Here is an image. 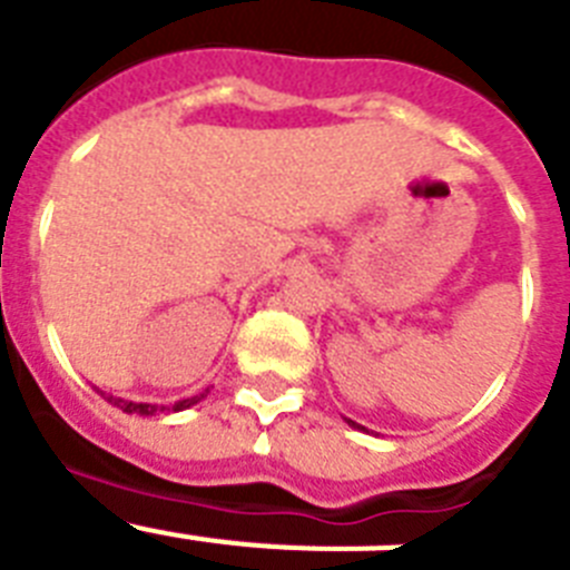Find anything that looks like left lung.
<instances>
[{
	"label": "left lung",
	"instance_id": "1",
	"mask_svg": "<svg viewBox=\"0 0 570 570\" xmlns=\"http://www.w3.org/2000/svg\"><path fill=\"white\" fill-rule=\"evenodd\" d=\"M347 425H351V428H362V425H356L354 420H347ZM362 431H365V428H362Z\"/></svg>",
	"mask_w": 570,
	"mask_h": 570
}]
</instances>
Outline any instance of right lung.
<instances>
[{
	"label": "right lung",
	"instance_id": "add662e5",
	"mask_svg": "<svg viewBox=\"0 0 570 570\" xmlns=\"http://www.w3.org/2000/svg\"><path fill=\"white\" fill-rule=\"evenodd\" d=\"M99 391V387H97ZM99 394H102V391H99ZM105 400L110 402V405H116V407H122L125 414H139V416H156V414H165V411H185V407H190V405H196V402H203L205 396H208V387H205L203 394H196V396H188V400H179L176 402V405H150V402H130V400H122V396H110V394H102Z\"/></svg>",
	"mask_w": 570,
	"mask_h": 570
}]
</instances>
